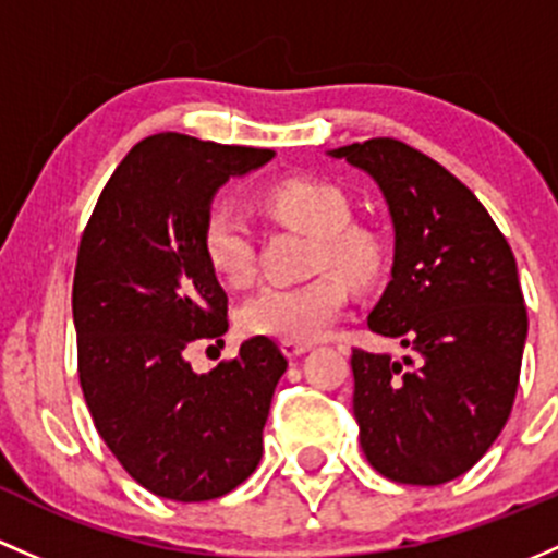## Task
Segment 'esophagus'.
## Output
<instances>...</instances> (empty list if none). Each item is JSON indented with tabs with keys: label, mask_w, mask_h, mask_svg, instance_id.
I'll use <instances>...</instances> for the list:
<instances>
[{
	"label": "esophagus",
	"mask_w": 558,
	"mask_h": 558,
	"mask_svg": "<svg viewBox=\"0 0 558 558\" xmlns=\"http://www.w3.org/2000/svg\"><path fill=\"white\" fill-rule=\"evenodd\" d=\"M308 349H312V343H303V341H281V352H284L290 360L301 357V354H306Z\"/></svg>",
	"instance_id": "34e87169"
}]
</instances>
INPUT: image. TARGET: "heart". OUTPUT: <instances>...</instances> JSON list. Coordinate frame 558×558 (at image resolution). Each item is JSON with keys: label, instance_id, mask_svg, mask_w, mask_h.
<instances>
[{"label": "heart", "instance_id": "b5f03b06", "mask_svg": "<svg viewBox=\"0 0 558 558\" xmlns=\"http://www.w3.org/2000/svg\"><path fill=\"white\" fill-rule=\"evenodd\" d=\"M263 204L277 217L317 233V268L332 266L354 281H367L378 271L381 246L373 233L349 226L352 204L341 187L314 180H284L268 187ZM201 250L211 271L226 284L241 287L255 277V231L236 206H211L201 226ZM347 303L349 284L338 274H322L303 284H266L246 298L239 325L250 336L312 343L332 330Z\"/></svg>", "mask_w": 558, "mask_h": 558}]
</instances>
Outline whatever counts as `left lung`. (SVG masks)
I'll list each match as a JSON object with an SVG mask.
<instances>
[{
  "label": "left lung",
  "instance_id": "1",
  "mask_svg": "<svg viewBox=\"0 0 558 558\" xmlns=\"http://www.w3.org/2000/svg\"><path fill=\"white\" fill-rule=\"evenodd\" d=\"M330 155L371 174L389 206L392 279L367 327L408 349L403 360L352 352L360 446L384 478L446 484L489 451L513 408L526 341L515 257L429 155L387 136Z\"/></svg>",
  "mask_w": 558,
  "mask_h": 558
}]
</instances>
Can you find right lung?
<instances>
[{"mask_svg": "<svg viewBox=\"0 0 558 558\" xmlns=\"http://www.w3.org/2000/svg\"><path fill=\"white\" fill-rule=\"evenodd\" d=\"M274 150L155 134L131 147L80 239L72 314L77 371L96 429L125 473L158 497L204 502L255 473L274 389L271 338L195 373L185 349L220 341L228 295L201 250L211 198Z\"/></svg>", "mask_w": 558, "mask_h": 558, "instance_id": "right-lung-1", "label": "right lung"}]
</instances>
